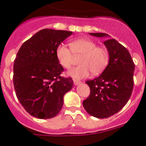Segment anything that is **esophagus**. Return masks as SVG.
Listing matches in <instances>:
<instances>
[{"instance_id": "34e87169", "label": "esophagus", "mask_w": 146, "mask_h": 146, "mask_svg": "<svg viewBox=\"0 0 146 146\" xmlns=\"http://www.w3.org/2000/svg\"><path fill=\"white\" fill-rule=\"evenodd\" d=\"M80 83H81V82H80V81H79V80H74V85H80Z\"/></svg>"}]
</instances>
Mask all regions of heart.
I'll return each mask as SVG.
<instances>
[{
	"label": "heart",
	"instance_id": "1",
	"mask_svg": "<svg viewBox=\"0 0 146 146\" xmlns=\"http://www.w3.org/2000/svg\"><path fill=\"white\" fill-rule=\"evenodd\" d=\"M71 50L66 45H60L56 48V57L61 66L69 69L74 61V56H81L80 66L72 68L67 75L75 80L88 77L92 72L98 74L104 70L109 61V55L105 48L88 39H77L70 42Z\"/></svg>",
	"mask_w": 146,
	"mask_h": 146
}]
</instances>
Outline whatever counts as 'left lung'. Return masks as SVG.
Instances as JSON below:
<instances>
[{"label":"left lung","instance_id":"left-lung-1","mask_svg":"<svg viewBox=\"0 0 146 146\" xmlns=\"http://www.w3.org/2000/svg\"><path fill=\"white\" fill-rule=\"evenodd\" d=\"M106 37L104 45L109 55V64L99 77L87 81L90 94L82 104L85 111L99 119L119 111L129 101L133 89L135 64L129 51L106 33H89Z\"/></svg>","mask_w":146,"mask_h":146}]
</instances>
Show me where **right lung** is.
I'll return each mask as SVG.
<instances>
[{
  "label": "right lung",
  "instance_id": "add662e5",
  "mask_svg": "<svg viewBox=\"0 0 146 146\" xmlns=\"http://www.w3.org/2000/svg\"><path fill=\"white\" fill-rule=\"evenodd\" d=\"M72 32L43 29L21 45L14 64V85L20 104L36 118L50 119L60 112L64 96L73 87L56 57L58 45Z\"/></svg>",
  "mask_w": 146,
  "mask_h": 146
}]
</instances>
